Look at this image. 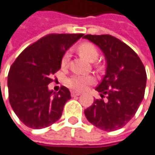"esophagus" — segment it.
<instances>
[{
  "label": "esophagus",
  "mask_w": 155,
  "mask_h": 155,
  "mask_svg": "<svg viewBox=\"0 0 155 155\" xmlns=\"http://www.w3.org/2000/svg\"><path fill=\"white\" fill-rule=\"evenodd\" d=\"M71 96H73V97L81 96V93H80V92H74V91H73V92H71Z\"/></svg>",
  "instance_id": "obj_1"
}]
</instances>
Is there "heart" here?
I'll return each instance as SVG.
<instances>
[{"label": "heart", "mask_w": 155, "mask_h": 155, "mask_svg": "<svg viewBox=\"0 0 155 155\" xmlns=\"http://www.w3.org/2000/svg\"><path fill=\"white\" fill-rule=\"evenodd\" d=\"M78 52L82 58H84L89 62H94L97 59L99 55L98 50L91 43H83L80 45L78 47ZM68 63L69 54L65 53L61 59V68L63 69L67 68L68 67ZM94 82H95V78L92 75L74 74L66 80V86L76 91H82L88 85H91Z\"/></svg>", "instance_id": "obj_1"}]
</instances>
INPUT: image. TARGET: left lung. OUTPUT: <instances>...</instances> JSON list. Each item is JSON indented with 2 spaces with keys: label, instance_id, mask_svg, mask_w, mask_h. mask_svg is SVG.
Masks as SVG:
<instances>
[{
  "label": "left lung",
  "instance_id": "8db88e82",
  "mask_svg": "<svg viewBox=\"0 0 155 155\" xmlns=\"http://www.w3.org/2000/svg\"><path fill=\"white\" fill-rule=\"evenodd\" d=\"M104 54L106 74L96 87L101 99L84 110L87 119L108 132L122 128L138 110L145 95L147 73L138 54L110 35H85ZM105 96L106 99H104Z\"/></svg>",
  "mask_w": 155,
  "mask_h": 155
}]
</instances>
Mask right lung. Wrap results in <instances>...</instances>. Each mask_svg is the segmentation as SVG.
<instances>
[{
	"label": "right lung",
	"instance_id": "1",
	"mask_svg": "<svg viewBox=\"0 0 155 155\" xmlns=\"http://www.w3.org/2000/svg\"><path fill=\"white\" fill-rule=\"evenodd\" d=\"M83 34H49L25 48L8 75V99L18 118L32 129H42L58 121L71 98L68 87L49 90L51 76L61 68L67 50Z\"/></svg>",
	"mask_w": 155,
	"mask_h": 155
}]
</instances>
